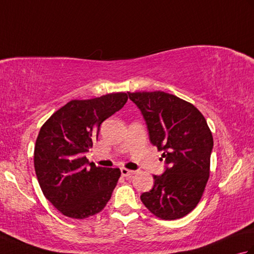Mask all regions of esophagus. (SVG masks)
<instances>
[{"mask_svg":"<svg viewBox=\"0 0 254 254\" xmlns=\"http://www.w3.org/2000/svg\"><path fill=\"white\" fill-rule=\"evenodd\" d=\"M133 174H134V171H132V170H128L127 168H121V175L123 177H130Z\"/></svg>","mask_w":254,"mask_h":254,"instance_id":"esophagus-1","label":"esophagus"}]
</instances>
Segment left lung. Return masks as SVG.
<instances>
[{
	"mask_svg": "<svg viewBox=\"0 0 254 254\" xmlns=\"http://www.w3.org/2000/svg\"><path fill=\"white\" fill-rule=\"evenodd\" d=\"M146 122L149 141L163 150L166 169L154 176L141 201L155 216H186L201 199L209 177L213 135L203 115L190 102L164 91L127 93Z\"/></svg>",
	"mask_w": 254,
	"mask_h": 254,
	"instance_id": "obj_1",
	"label": "left lung"
}]
</instances>
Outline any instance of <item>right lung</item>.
Segmentation results:
<instances>
[{
    "label": "right lung",
    "instance_id": "add662e5",
    "mask_svg": "<svg viewBox=\"0 0 254 254\" xmlns=\"http://www.w3.org/2000/svg\"><path fill=\"white\" fill-rule=\"evenodd\" d=\"M127 101L126 93L72 100L41 127L34 154L38 182L48 201L65 216H93L110 199L120 169L96 167L85 154L98 138L101 123Z\"/></svg>",
    "mask_w": 254,
    "mask_h": 254
}]
</instances>
